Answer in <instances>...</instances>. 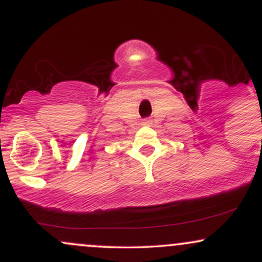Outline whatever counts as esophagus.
Instances as JSON below:
<instances>
[{"label":"esophagus","instance_id":"1","mask_svg":"<svg viewBox=\"0 0 262 262\" xmlns=\"http://www.w3.org/2000/svg\"><path fill=\"white\" fill-rule=\"evenodd\" d=\"M143 124H145V125H149V124H150V121H148V119H145V121L143 122Z\"/></svg>","mask_w":262,"mask_h":262}]
</instances>
